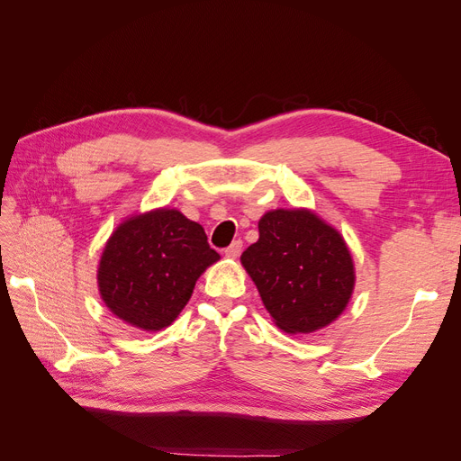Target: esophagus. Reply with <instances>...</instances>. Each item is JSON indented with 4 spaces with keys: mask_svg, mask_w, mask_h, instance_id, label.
<instances>
[{
    "mask_svg": "<svg viewBox=\"0 0 461 461\" xmlns=\"http://www.w3.org/2000/svg\"><path fill=\"white\" fill-rule=\"evenodd\" d=\"M240 252H242V242H240V240H234V242L225 249V256L230 258V259H236V258L240 256Z\"/></svg>",
    "mask_w": 461,
    "mask_h": 461,
    "instance_id": "esophagus-1",
    "label": "esophagus"
}]
</instances>
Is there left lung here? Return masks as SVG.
I'll return each mask as SVG.
<instances>
[{
    "label": "left lung",
    "instance_id": "left-lung-1",
    "mask_svg": "<svg viewBox=\"0 0 461 461\" xmlns=\"http://www.w3.org/2000/svg\"><path fill=\"white\" fill-rule=\"evenodd\" d=\"M240 256L265 310L288 334L329 327L350 303L356 267L342 234L312 209H271Z\"/></svg>",
    "mask_w": 461,
    "mask_h": 461
}]
</instances>
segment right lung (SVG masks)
<instances>
[{"instance_id":"1","label":"right lung","mask_w":461,"mask_h":461,"mask_svg":"<svg viewBox=\"0 0 461 461\" xmlns=\"http://www.w3.org/2000/svg\"><path fill=\"white\" fill-rule=\"evenodd\" d=\"M219 259L200 222L175 207H158L127 217L111 232L97 265V290L105 308L127 325L161 330Z\"/></svg>"}]
</instances>
